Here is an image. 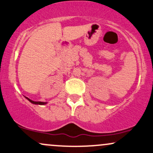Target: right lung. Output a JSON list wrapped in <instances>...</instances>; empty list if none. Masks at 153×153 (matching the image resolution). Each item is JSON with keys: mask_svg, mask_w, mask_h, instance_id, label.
<instances>
[{"mask_svg": "<svg viewBox=\"0 0 153 153\" xmlns=\"http://www.w3.org/2000/svg\"><path fill=\"white\" fill-rule=\"evenodd\" d=\"M28 100H29V101H30L31 103H34V104H40V105H43V104H45V103H47L46 102H41V101H31V99H29V98H26Z\"/></svg>", "mask_w": 153, "mask_h": 153, "instance_id": "add662e5", "label": "right lung"}]
</instances>
